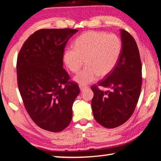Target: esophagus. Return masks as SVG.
<instances>
[{
  "label": "esophagus",
  "mask_w": 161,
  "mask_h": 161,
  "mask_svg": "<svg viewBox=\"0 0 161 161\" xmlns=\"http://www.w3.org/2000/svg\"><path fill=\"white\" fill-rule=\"evenodd\" d=\"M80 90L81 91H84V89H86V88H88V86H86V85H81V84H80Z\"/></svg>",
  "instance_id": "esophagus-1"
}]
</instances>
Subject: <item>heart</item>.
I'll use <instances>...</instances> for the list:
<instances>
[{
  "mask_svg": "<svg viewBox=\"0 0 161 161\" xmlns=\"http://www.w3.org/2000/svg\"><path fill=\"white\" fill-rule=\"evenodd\" d=\"M122 43L116 35L89 31L75 40L74 48L65 50L64 62L68 69L77 72L85 60L87 66L74 77L76 82L86 85L99 76L108 75L115 67L121 54Z\"/></svg>",
  "mask_w": 161,
  "mask_h": 161,
  "instance_id": "obj_1",
  "label": "heart"
}]
</instances>
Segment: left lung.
Here are the masks:
<instances>
[{
  "mask_svg": "<svg viewBox=\"0 0 161 161\" xmlns=\"http://www.w3.org/2000/svg\"><path fill=\"white\" fill-rule=\"evenodd\" d=\"M121 52L115 67L98 85L92 86V108L96 121L103 127L114 129L129 120L139 99L142 84V65L135 40L127 31L120 30Z\"/></svg>",
  "mask_w": 161,
  "mask_h": 161,
  "instance_id": "1",
  "label": "left lung"
}]
</instances>
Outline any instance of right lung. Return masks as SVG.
<instances>
[{
	"mask_svg": "<svg viewBox=\"0 0 161 161\" xmlns=\"http://www.w3.org/2000/svg\"><path fill=\"white\" fill-rule=\"evenodd\" d=\"M77 29H42L24 42L17 59L18 85L25 109L42 129L60 132L70 124L80 88L63 68L64 47Z\"/></svg>",
	"mask_w": 161,
	"mask_h": 161,
	"instance_id": "1",
	"label": "right lung"
}]
</instances>
